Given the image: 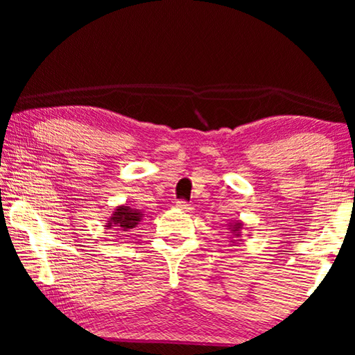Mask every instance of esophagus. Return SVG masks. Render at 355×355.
<instances>
[{"instance_id":"1","label":"esophagus","mask_w":355,"mask_h":355,"mask_svg":"<svg viewBox=\"0 0 355 355\" xmlns=\"http://www.w3.org/2000/svg\"><path fill=\"white\" fill-rule=\"evenodd\" d=\"M176 208H178V210H181V211H191L192 205H191V203L184 202V200H179V202H176Z\"/></svg>"}]
</instances>
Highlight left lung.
<instances>
[{"label": "left lung", "mask_w": 355, "mask_h": 355, "mask_svg": "<svg viewBox=\"0 0 355 355\" xmlns=\"http://www.w3.org/2000/svg\"><path fill=\"white\" fill-rule=\"evenodd\" d=\"M227 230H230L231 234H232V237H231L232 242H234V244H239V241H236L235 239L241 237L242 230H244V223H242L241 220H237V221L234 220V221L227 223Z\"/></svg>", "instance_id": "1"}]
</instances>
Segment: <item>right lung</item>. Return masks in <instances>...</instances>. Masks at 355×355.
I'll list each match as a JSON object with an SVG mask.
<instances>
[{
  "label": "right lung",
  "mask_w": 355,
  "mask_h": 355,
  "mask_svg": "<svg viewBox=\"0 0 355 355\" xmlns=\"http://www.w3.org/2000/svg\"><path fill=\"white\" fill-rule=\"evenodd\" d=\"M142 216L144 211L137 210V208H130L124 203V205H118L114 208L108 221L105 223V227L111 231L128 232L129 230H134L142 221Z\"/></svg>",
  "instance_id": "obj_1"
}]
</instances>
